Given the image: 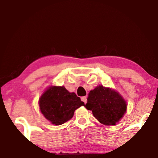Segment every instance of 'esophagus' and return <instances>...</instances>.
Returning a JSON list of instances; mask_svg holds the SVG:
<instances>
[{"label":"esophagus","instance_id":"34e87169","mask_svg":"<svg viewBox=\"0 0 158 158\" xmlns=\"http://www.w3.org/2000/svg\"><path fill=\"white\" fill-rule=\"evenodd\" d=\"M81 101L84 102L85 103H87V97H85H85H81Z\"/></svg>","mask_w":158,"mask_h":158}]
</instances>
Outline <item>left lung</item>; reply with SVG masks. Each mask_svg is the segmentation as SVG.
Segmentation results:
<instances>
[{"mask_svg":"<svg viewBox=\"0 0 158 158\" xmlns=\"http://www.w3.org/2000/svg\"><path fill=\"white\" fill-rule=\"evenodd\" d=\"M86 109L91 110L94 116L106 125H116L127 110V103L118 92L98 85L89 92Z\"/></svg>","mask_w":158,"mask_h":158,"instance_id":"obj_1","label":"left lung"}]
</instances>
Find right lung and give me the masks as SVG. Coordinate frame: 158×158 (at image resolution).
<instances>
[{
    "mask_svg": "<svg viewBox=\"0 0 158 158\" xmlns=\"http://www.w3.org/2000/svg\"><path fill=\"white\" fill-rule=\"evenodd\" d=\"M39 106L46 119L60 125L72 118L77 108L85 104L75 92H69L64 86H51L41 96Z\"/></svg>",
    "mask_w": 158,
    "mask_h": 158,
    "instance_id": "add662e5",
    "label": "right lung"
}]
</instances>
